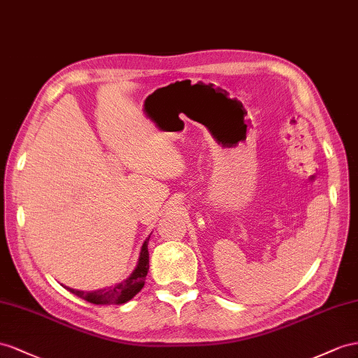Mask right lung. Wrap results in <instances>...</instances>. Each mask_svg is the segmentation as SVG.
Returning a JSON list of instances; mask_svg holds the SVG:
<instances>
[{
  "instance_id": "add662e5",
  "label": "right lung",
  "mask_w": 358,
  "mask_h": 358,
  "mask_svg": "<svg viewBox=\"0 0 358 358\" xmlns=\"http://www.w3.org/2000/svg\"><path fill=\"white\" fill-rule=\"evenodd\" d=\"M148 241L146 239L142 245L141 250V257L137 262L136 269L131 272L130 277L127 280L115 284V286H110L106 289H99L94 292H83V290H76L66 287L71 293H74L78 298L85 299L87 302L96 306H110V304H125V302L134 298L137 293H139L145 284V277L150 269V252H148Z\"/></svg>"
}]
</instances>
